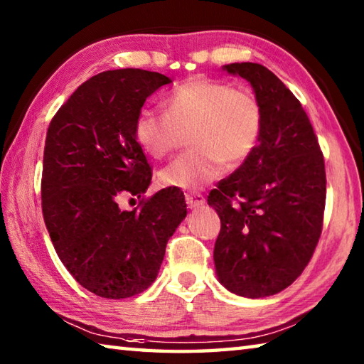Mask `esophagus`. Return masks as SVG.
<instances>
[{
  "label": "esophagus",
  "instance_id": "obj_1",
  "mask_svg": "<svg viewBox=\"0 0 364 364\" xmlns=\"http://www.w3.org/2000/svg\"><path fill=\"white\" fill-rule=\"evenodd\" d=\"M204 202H205V197L199 194V193L186 194V204H188L189 208H196V207L204 205Z\"/></svg>",
  "mask_w": 364,
  "mask_h": 364
}]
</instances>
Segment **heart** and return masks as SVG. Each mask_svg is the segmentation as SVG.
<instances>
[{
    "instance_id": "b5f03b06",
    "label": "heart",
    "mask_w": 364,
    "mask_h": 364,
    "mask_svg": "<svg viewBox=\"0 0 364 364\" xmlns=\"http://www.w3.org/2000/svg\"><path fill=\"white\" fill-rule=\"evenodd\" d=\"M167 114L141 109L134 119L136 143L154 159L175 151L181 133L189 130L193 149L160 171L165 186L194 191L221 175L223 165L237 168L260 143L263 107L250 90L197 77L175 88L164 100Z\"/></svg>"
}]
</instances>
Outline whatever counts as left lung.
I'll return each instance as SVG.
<instances>
[{
  "mask_svg": "<svg viewBox=\"0 0 364 364\" xmlns=\"http://www.w3.org/2000/svg\"><path fill=\"white\" fill-rule=\"evenodd\" d=\"M223 69L252 85L264 122L254 154L208 194L221 221L213 260L228 291L260 299L284 291L311 260L323 230L324 157L300 101L273 72L254 63Z\"/></svg>",
  "mask_w": 364,
  "mask_h": 364,
  "instance_id": "left-lung-1",
  "label": "left lung"
}]
</instances>
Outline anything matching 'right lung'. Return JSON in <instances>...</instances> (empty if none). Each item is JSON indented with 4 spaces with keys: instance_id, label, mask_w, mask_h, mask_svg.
I'll use <instances>...</instances> for the list:
<instances>
[{
    "instance_id": "obj_1",
    "label": "right lung",
    "mask_w": 364,
    "mask_h": 364,
    "mask_svg": "<svg viewBox=\"0 0 364 364\" xmlns=\"http://www.w3.org/2000/svg\"><path fill=\"white\" fill-rule=\"evenodd\" d=\"M171 83L159 72H101L73 91L49 123L41 208L69 273L104 299H127L157 278L165 247L186 217L178 188L144 197L152 170L133 125L147 97ZM140 199L122 211L123 196Z\"/></svg>"
}]
</instances>
